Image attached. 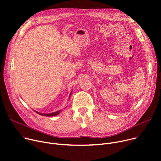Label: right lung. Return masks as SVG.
Wrapping results in <instances>:
<instances>
[{
	"label": "right lung",
	"mask_w": 161,
	"mask_h": 161,
	"mask_svg": "<svg viewBox=\"0 0 161 161\" xmlns=\"http://www.w3.org/2000/svg\"><path fill=\"white\" fill-rule=\"evenodd\" d=\"M71 96V94H70ZM70 97V96H69ZM66 108V107H65ZM37 114H41V115H42V116H46V117H53V116H55V115H57L58 114H59L60 112H61V110L60 111H55V112H53V113H39L37 111H36Z\"/></svg>",
	"instance_id": "add662e5"
}]
</instances>
